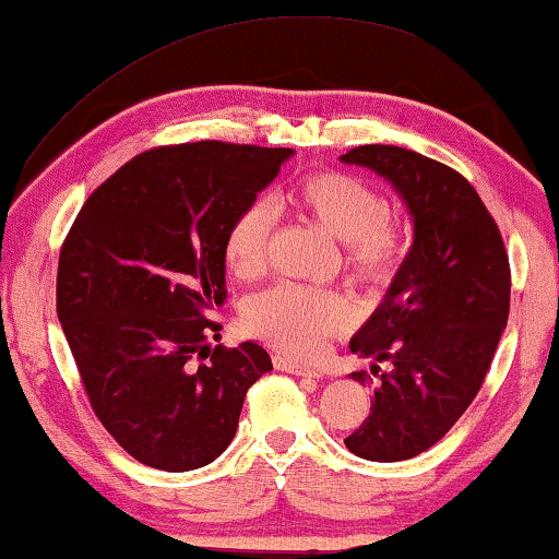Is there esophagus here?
Returning a JSON list of instances; mask_svg holds the SVG:
<instances>
[{
  "label": "esophagus",
  "mask_w": 559,
  "mask_h": 559,
  "mask_svg": "<svg viewBox=\"0 0 559 559\" xmlns=\"http://www.w3.org/2000/svg\"><path fill=\"white\" fill-rule=\"evenodd\" d=\"M274 369L287 371V373H295V377H312V379L320 377L318 371L308 369V366H300V364L289 361V358H285V356H274Z\"/></svg>",
  "instance_id": "1"
}]
</instances>
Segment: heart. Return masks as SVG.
Instances as JSON below:
<instances>
[{"label": "heart", "mask_w": 559, "mask_h": 559, "mask_svg": "<svg viewBox=\"0 0 559 559\" xmlns=\"http://www.w3.org/2000/svg\"><path fill=\"white\" fill-rule=\"evenodd\" d=\"M287 203L343 241V266L361 285H384L400 266L407 231L369 180L316 170L293 182ZM270 231L272 213L264 203L254 201L236 213L224 236V259L234 277L251 280L264 270ZM241 320L249 335L282 354L312 358L325 338L348 325L350 308L331 289L277 285L251 297Z\"/></svg>", "instance_id": "heart-1"}]
</instances>
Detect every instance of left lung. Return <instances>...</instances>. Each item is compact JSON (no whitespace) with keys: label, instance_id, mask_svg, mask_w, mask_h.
<instances>
[{"label":"left lung","instance_id":"obj_1","mask_svg":"<svg viewBox=\"0 0 559 559\" xmlns=\"http://www.w3.org/2000/svg\"><path fill=\"white\" fill-rule=\"evenodd\" d=\"M392 180L415 216V243L386 300L348 343L373 366L369 417L346 448L377 463L407 461L448 435L484 384L509 320L511 266L476 188L453 167L394 144L343 155ZM354 379L371 384L366 371Z\"/></svg>","mask_w":559,"mask_h":559}]
</instances>
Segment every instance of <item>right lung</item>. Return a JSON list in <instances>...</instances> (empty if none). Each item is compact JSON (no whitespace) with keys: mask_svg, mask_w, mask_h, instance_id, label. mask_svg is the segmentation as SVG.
I'll return each mask as SVG.
<instances>
[{"mask_svg":"<svg viewBox=\"0 0 559 559\" xmlns=\"http://www.w3.org/2000/svg\"><path fill=\"white\" fill-rule=\"evenodd\" d=\"M289 155L216 140L140 152L86 198L60 247L58 320L91 409L150 468L216 461L272 369L257 343L211 348V312L226 300V228Z\"/></svg>","mask_w":559,"mask_h":559,"instance_id":"right-lung-1","label":"right lung"}]
</instances>
